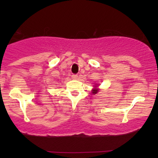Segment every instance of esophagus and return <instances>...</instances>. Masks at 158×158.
Listing matches in <instances>:
<instances>
[{
  "mask_svg": "<svg viewBox=\"0 0 158 158\" xmlns=\"http://www.w3.org/2000/svg\"><path fill=\"white\" fill-rule=\"evenodd\" d=\"M78 76L77 75H72V79H78Z\"/></svg>",
  "mask_w": 158,
  "mask_h": 158,
  "instance_id": "1",
  "label": "esophagus"
}]
</instances>
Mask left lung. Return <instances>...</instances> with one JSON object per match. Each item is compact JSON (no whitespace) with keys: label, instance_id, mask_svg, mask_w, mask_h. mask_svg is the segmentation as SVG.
Instances as JSON below:
<instances>
[{"label":"left lung","instance_id":"1","mask_svg":"<svg viewBox=\"0 0 158 158\" xmlns=\"http://www.w3.org/2000/svg\"><path fill=\"white\" fill-rule=\"evenodd\" d=\"M98 91H99V89H98V88H94V89L92 90V93L94 94H96L97 93H98Z\"/></svg>","mask_w":158,"mask_h":158}]
</instances>
